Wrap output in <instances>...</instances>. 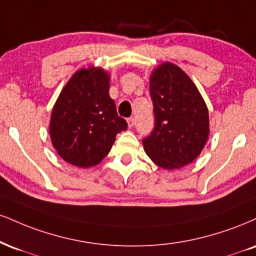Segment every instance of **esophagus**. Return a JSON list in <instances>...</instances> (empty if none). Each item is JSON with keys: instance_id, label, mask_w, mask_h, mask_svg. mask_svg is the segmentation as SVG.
<instances>
[{"instance_id": "obj_1", "label": "esophagus", "mask_w": 256, "mask_h": 256, "mask_svg": "<svg viewBox=\"0 0 256 256\" xmlns=\"http://www.w3.org/2000/svg\"><path fill=\"white\" fill-rule=\"evenodd\" d=\"M128 128H132V126L134 125V119L132 118V116H131V118L128 119Z\"/></svg>"}]
</instances>
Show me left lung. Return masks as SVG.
Masks as SVG:
<instances>
[{
	"instance_id": "1",
	"label": "left lung",
	"mask_w": 256,
	"mask_h": 256,
	"mask_svg": "<svg viewBox=\"0 0 256 256\" xmlns=\"http://www.w3.org/2000/svg\"><path fill=\"white\" fill-rule=\"evenodd\" d=\"M155 126L143 140L146 155L158 167L178 169L193 162L210 134L208 110L198 88L173 63H163L150 76Z\"/></svg>"
}]
</instances>
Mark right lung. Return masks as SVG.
I'll return each instance as SVG.
<instances>
[{
    "instance_id": "add662e5",
    "label": "right lung",
    "mask_w": 256,
    "mask_h": 256,
    "mask_svg": "<svg viewBox=\"0 0 256 256\" xmlns=\"http://www.w3.org/2000/svg\"><path fill=\"white\" fill-rule=\"evenodd\" d=\"M110 75L101 68L76 72L60 92L50 120L52 146L80 168L96 166L128 128L110 96Z\"/></svg>"
}]
</instances>
